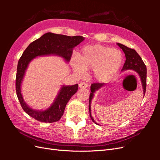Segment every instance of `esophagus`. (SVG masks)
<instances>
[{"label": "esophagus", "instance_id": "34e87169", "mask_svg": "<svg viewBox=\"0 0 160 160\" xmlns=\"http://www.w3.org/2000/svg\"><path fill=\"white\" fill-rule=\"evenodd\" d=\"M79 87L81 89H85V88L88 87V84L85 82H80L79 84Z\"/></svg>", "mask_w": 160, "mask_h": 160}]
</instances>
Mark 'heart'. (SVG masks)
<instances>
[{
  "label": "heart",
  "mask_w": 160,
  "mask_h": 160,
  "mask_svg": "<svg viewBox=\"0 0 160 160\" xmlns=\"http://www.w3.org/2000/svg\"><path fill=\"white\" fill-rule=\"evenodd\" d=\"M123 57L120 51L100 45L85 47L79 58L73 60L76 73L82 74L93 70L94 78L100 82H107L113 78L122 66Z\"/></svg>",
  "instance_id": "b5f03b06"
}]
</instances>
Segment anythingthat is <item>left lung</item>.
<instances>
[{"label":"left lung","mask_w":160,"mask_h":160,"mask_svg":"<svg viewBox=\"0 0 160 160\" xmlns=\"http://www.w3.org/2000/svg\"><path fill=\"white\" fill-rule=\"evenodd\" d=\"M117 45L120 47L123 51L126 60L123 67L122 69V71L126 70H133L135 71L140 78L142 89H143L144 96L146 92V87H147V67L144 63L143 60L141 58V57L139 56V54L136 52V51L133 49L128 48L127 46L122 45L120 43H117ZM105 85L104 83H93L91 85V93L89 95V115L91 120L95 124H97V122L93 120V118L91 115V100L94 96V93L97 91L99 90L100 88Z\"/></svg>","instance_id":"8db88e82"}]
</instances>
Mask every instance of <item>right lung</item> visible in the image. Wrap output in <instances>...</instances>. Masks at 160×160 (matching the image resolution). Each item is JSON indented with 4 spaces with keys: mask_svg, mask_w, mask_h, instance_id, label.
I'll use <instances>...</instances> for the list:
<instances>
[{
    "mask_svg": "<svg viewBox=\"0 0 160 160\" xmlns=\"http://www.w3.org/2000/svg\"><path fill=\"white\" fill-rule=\"evenodd\" d=\"M84 40L80 36H68L48 32L32 42L24 51L17 66L16 91L22 109L30 116L42 122L52 123L58 121L64 113V108L70 98L77 92L78 84L62 85L53 104L46 110H36L29 107L23 100L21 84L25 71L31 61L38 56H58L69 62L73 49Z\"/></svg>",
    "mask_w": 160,
    "mask_h": 160,
    "instance_id": "right-lung-1",
    "label": "right lung"
}]
</instances>
